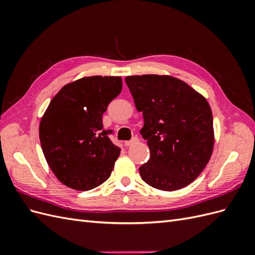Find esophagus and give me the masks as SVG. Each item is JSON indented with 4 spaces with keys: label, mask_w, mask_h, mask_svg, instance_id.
<instances>
[{
    "label": "esophagus",
    "mask_w": 255,
    "mask_h": 255,
    "mask_svg": "<svg viewBox=\"0 0 255 255\" xmlns=\"http://www.w3.org/2000/svg\"><path fill=\"white\" fill-rule=\"evenodd\" d=\"M137 141H138V137H137V136H133V137H132V139L127 140V141L125 142V144H126L127 146H128V145L133 144V143H135V142H137Z\"/></svg>",
    "instance_id": "34e87169"
}]
</instances>
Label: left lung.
I'll return each instance as SVG.
<instances>
[{
  "mask_svg": "<svg viewBox=\"0 0 255 255\" xmlns=\"http://www.w3.org/2000/svg\"><path fill=\"white\" fill-rule=\"evenodd\" d=\"M126 83L148 140L150 158L139 167L141 179L160 190L181 189L194 182L211 158L213 115L206 100L189 85L167 75H132Z\"/></svg>",
  "mask_w": 255,
  "mask_h": 255,
  "instance_id": "8db88e82",
  "label": "left lung"
}]
</instances>
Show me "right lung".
<instances>
[{
	"mask_svg": "<svg viewBox=\"0 0 255 255\" xmlns=\"http://www.w3.org/2000/svg\"><path fill=\"white\" fill-rule=\"evenodd\" d=\"M122 89L120 76H89L66 85L52 99L39 126L42 152L66 186L90 190L103 184L120 149L102 117Z\"/></svg>",
	"mask_w": 255,
	"mask_h": 255,
	"instance_id": "right-lung-1",
	"label": "right lung"
}]
</instances>
